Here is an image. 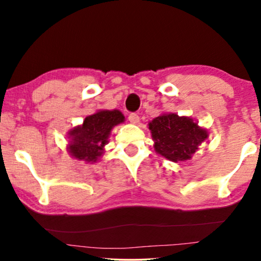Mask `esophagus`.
I'll return each mask as SVG.
<instances>
[{
    "mask_svg": "<svg viewBox=\"0 0 261 261\" xmlns=\"http://www.w3.org/2000/svg\"><path fill=\"white\" fill-rule=\"evenodd\" d=\"M128 120H129V122L133 123V124H138L139 122H140V117H139L138 114H135V113L129 114V116H128Z\"/></svg>",
    "mask_w": 261,
    "mask_h": 261,
    "instance_id": "1",
    "label": "esophagus"
}]
</instances>
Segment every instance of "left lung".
Listing matches in <instances>:
<instances>
[{
	"label": "left lung",
	"mask_w": 261,
	"mask_h": 261,
	"mask_svg": "<svg viewBox=\"0 0 261 261\" xmlns=\"http://www.w3.org/2000/svg\"><path fill=\"white\" fill-rule=\"evenodd\" d=\"M156 153L171 162L192 158L199 146L208 139V130L188 116L163 114L148 123Z\"/></svg>",
	"instance_id": "left-lung-1"
}]
</instances>
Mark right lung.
I'll return each instance as SVG.
<instances>
[{
  "label": "right lung",
  "instance_id": "obj_1",
  "mask_svg": "<svg viewBox=\"0 0 261 261\" xmlns=\"http://www.w3.org/2000/svg\"><path fill=\"white\" fill-rule=\"evenodd\" d=\"M124 122L120 110H98L85 117L83 124L69 130L67 151L72 158L96 163L105 152L110 132L117 124Z\"/></svg>",
  "mask_w": 261,
  "mask_h": 261
}]
</instances>
